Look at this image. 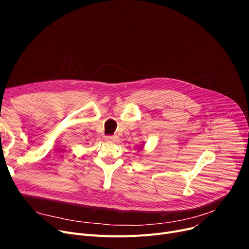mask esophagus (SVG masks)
I'll return each mask as SVG.
<instances>
[{
  "label": "esophagus",
  "mask_w": 249,
  "mask_h": 249,
  "mask_svg": "<svg viewBox=\"0 0 249 249\" xmlns=\"http://www.w3.org/2000/svg\"><path fill=\"white\" fill-rule=\"evenodd\" d=\"M106 140L112 141V142H116L118 140V137L114 136V135H108V136H106Z\"/></svg>",
  "instance_id": "1"
}]
</instances>
